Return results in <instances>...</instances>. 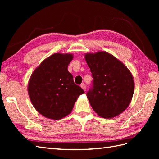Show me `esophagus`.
I'll return each instance as SVG.
<instances>
[{
  "label": "esophagus",
  "mask_w": 159,
  "mask_h": 159,
  "mask_svg": "<svg viewBox=\"0 0 159 159\" xmlns=\"http://www.w3.org/2000/svg\"><path fill=\"white\" fill-rule=\"evenodd\" d=\"M80 87H81V88L84 90V91H86V86L84 83L81 84V85H80Z\"/></svg>",
  "instance_id": "34e87169"
}]
</instances>
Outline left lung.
I'll list each match as a JSON object with an SVG mask.
<instances>
[{
  "label": "left lung",
  "mask_w": 159,
  "mask_h": 159,
  "mask_svg": "<svg viewBox=\"0 0 159 159\" xmlns=\"http://www.w3.org/2000/svg\"><path fill=\"white\" fill-rule=\"evenodd\" d=\"M86 62L93 76V88L87 93L99 116L112 118L129 106L134 90L133 74L124 64L105 51L86 53Z\"/></svg>",
  "instance_id": "1"
}]
</instances>
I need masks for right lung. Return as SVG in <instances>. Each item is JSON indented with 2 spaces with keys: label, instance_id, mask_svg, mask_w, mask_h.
<instances>
[{
  "label": "right lung",
  "instance_id": "right-lung-1",
  "mask_svg": "<svg viewBox=\"0 0 159 159\" xmlns=\"http://www.w3.org/2000/svg\"><path fill=\"white\" fill-rule=\"evenodd\" d=\"M72 53H55L33 71L28 83L29 98L36 111L50 120H58L72 112L80 95L85 93L74 83L67 67Z\"/></svg>",
  "mask_w": 159,
  "mask_h": 159
}]
</instances>
